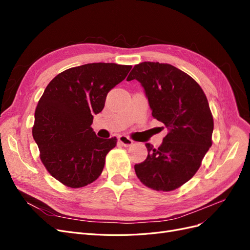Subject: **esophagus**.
Masks as SVG:
<instances>
[{"label":"esophagus","instance_id":"34e87169","mask_svg":"<svg viewBox=\"0 0 250 250\" xmlns=\"http://www.w3.org/2000/svg\"><path fill=\"white\" fill-rule=\"evenodd\" d=\"M118 140H119V142L122 144L123 146H125V147H129V146H131L132 145V141L128 138V137H126V135H120V137L118 138Z\"/></svg>","mask_w":250,"mask_h":250}]
</instances>
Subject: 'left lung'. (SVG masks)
I'll return each mask as SVG.
<instances>
[{
	"label": "left lung",
	"instance_id": "1",
	"mask_svg": "<svg viewBox=\"0 0 250 250\" xmlns=\"http://www.w3.org/2000/svg\"><path fill=\"white\" fill-rule=\"evenodd\" d=\"M133 79L144 88L152 116L168 130L158 148L146 144L147 158L134 165L135 173L153 190H175L195 175L211 146L214 121L208 99L191 76L168 63L134 65L127 81Z\"/></svg>",
	"mask_w": 250,
	"mask_h": 250
}]
</instances>
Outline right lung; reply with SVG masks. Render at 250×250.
Masks as SVG:
<instances>
[{
	"label": "right lung",
	"instance_id": "add662e5",
	"mask_svg": "<svg viewBox=\"0 0 250 250\" xmlns=\"http://www.w3.org/2000/svg\"><path fill=\"white\" fill-rule=\"evenodd\" d=\"M131 65L87 63L58 74L36 106L33 139L51 175L70 188H82L100 176L117 139L98 138L94 116L102 111L111 88Z\"/></svg>",
	"mask_w": 250,
	"mask_h": 250
}]
</instances>
